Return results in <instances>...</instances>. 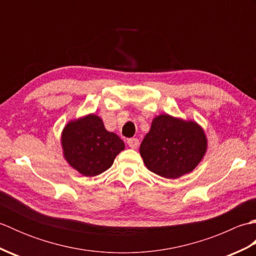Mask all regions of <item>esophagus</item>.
<instances>
[{
    "label": "esophagus",
    "mask_w": 256,
    "mask_h": 256,
    "mask_svg": "<svg viewBox=\"0 0 256 256\" xmlns=\"http://www.w3.org/2000/svg\"><path fill=\"white\" fill-rule=\"evenodd\" d=\"M128 144L130 148H138V145H140V140L138 138H128Z\"/></svg>",
    "instance_id": "esophagus-1"
}]
</instances>
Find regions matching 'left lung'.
<instances>
[{"mask_svg": "<svg viewBox=\"0 0 256 256\" xmlns=\"http://www.w3.org/2000/svg\"><path fill=\"white\" fill-rule=\"evenodd\" d=\"M206 146V134L198 123L160 114L152 122L140 153L148 170L176 179L198 166Z\"/></svg>", "mask_w": 256, "mask_h": 256, "instance_id": "obj_1", "label": "left lung"}]
</instances>
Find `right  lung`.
<instances>
[{
  "instance_id": "obj_1",
  "label": "right lung",
  "mask_w": 256,
  "mask_h": 256,
  "mask_svg": "<svg viewBox=\"0 0 256 256\" xmlns=\"http://www.w3.org/2000/svg\"><path fill=\"white\" fill-rule=\"evenodd\" d=\"M62 145L64 160L86 177L108 170L125 148L123 140L116 133L106 131L96 114L70 121L62 130Z\"/></svg>"
}]
</instances>
